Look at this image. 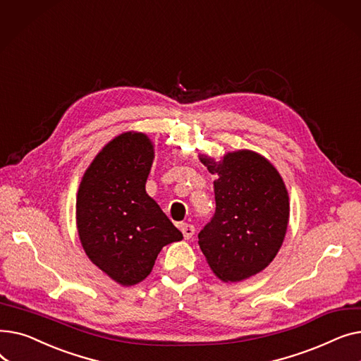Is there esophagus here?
I'll return each mask as SVG.
<instances>
[{"label": "esophagus", "mask_w": 361, "mask_h": 361, "mask_svg": "<svg viewBox=\"0 0 361 361\" xmlns=\"http://www.w3.org/2000/svg\"><path fill=\"white\" fill-rule=\"evenodd\" d=\"M180 228H181V233H183L185 240L192 238L195 235V231H196L195 230V225H192V224H181Z\"/></svg>", "instance_id": "esophagus-1"}]
</instances>
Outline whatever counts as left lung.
Wrapping results in <instances>:
<instances>
[{"label":"left lung","mask_w":361,"mask_h":361,"mask_svg":"<svg viewBox=\"0 0 361 361\" xmlns=\"http://www.w3.org/2000/svg\"><path fill=\"white\" fill-rule=\"evenodd\" d=\"M216 174V209L199 233V245L214 274L238 282L263 271L279 252L290 218L288 192L276 168L253 150L221 161L200 155Z\"/></svg>","instance_id":"left-lung-1"}]
</instances>
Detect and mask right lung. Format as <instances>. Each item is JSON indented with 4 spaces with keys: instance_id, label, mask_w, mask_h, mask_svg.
Masks as SVG:
<instances>
[{
    "instance_id": "add662e5",
    "label": "right lung",
    "mask_w": 361,
    "mask_h": 361,
    "mask_svg": "<svg viewBox=\"0 0 361 361\" xmlns=\"http://www.w3.org/2000/svg\"><path fill=\"white\" fill-rule=\"evenodd\" d=\"M154 145L127 131L94 157L82 178L75 221L92 263L124 287L143 281L164 245L183 234L146 193Z\"/></svg>"
}]
</instances>
